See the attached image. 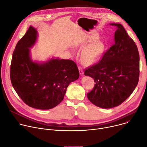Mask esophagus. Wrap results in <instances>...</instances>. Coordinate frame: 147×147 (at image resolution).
<instances>
[{"label": "esophagus", "instance_id": "34e87169", "mask_svg": "<svg viewBox=\"0 0 147 147\" xmlns=\"http://www.w3.org/2000/svg\"><path fill=\"white\" fill-rule=\"evenodd\" d=\"M78 68H79V71H80V75H82L84 74V71H83V69H82L81 67H80V66H79V67H78Z\"/></svg>", "mask_w": 147, "mask_h": 147}]
</instances>
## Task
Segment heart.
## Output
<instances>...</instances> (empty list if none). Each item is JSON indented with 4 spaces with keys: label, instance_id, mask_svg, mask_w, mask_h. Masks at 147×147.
<instances>
[{
    "label": "heart",
    "instance_id": "heart-1",
    "mask_svg": "<svg viewBox=\"0 0 147 147\" xmlns=\"http://www.w3.org/2000/svg\"><path fill=\"white\" fill-rule=\"evenodd\" d=\"M104 49L105 45L102 42L97 41L94 43L85 50L83 54V62L86 64H90L94 62L101 56Z\"/></svg>",
    "mask_w": 147,
    "mask_h": 147
}]
</instances>
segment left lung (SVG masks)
<instances>
[{"mask_svg":"<svg viewBox=\"0 0 147 147\" xmlns=\"http://www.w3.org/2000/svg\"><path fill=\"white\" fill-rule=\"evenodd\" d=\"M117 30L115 44L102 59L84 72L94 79V87L87 94L88 100L97 107L118 106L131 96L140 76V55L134 41L123 25L112 23Z\"/></svg>","mask_w":147,"mask_h":147,"instance_id":"obj_1","label":"left lung"}]
</instances>
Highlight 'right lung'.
<instances>
[{"instance_id":"right-lung-1","label":"right lung","mask_w":147,"mask_h":147,"mask_svg":"<svg viewBox=\"0 0 147 147\" xmlns=\"http://www.w3.org/2000/svg\"><path fill=\"white\" fill-rule=\"evenodd\" d=\"M37 37V30L30 26L16 44L11 65V81L26 105L48 110L63 100L68 85L78 79L80 72L71 60L53 58L45 62H33L30 49L35 45Z\"/></svg>"}]
</instances>
